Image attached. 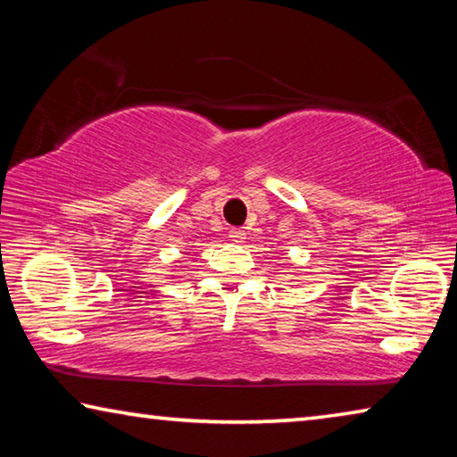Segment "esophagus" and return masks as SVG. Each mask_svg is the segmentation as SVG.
<instances>
[{
  "instance_id": "obj_1",
  "label": "esophagus",
  "mask_w": 457,
  "mask_h": 457,
  "mask_svg": "<svg viewBox=\"0 0 457 457\" xmlns=\"http://www.w3.org/2000/svg\"><path fill=\"white\" fill-rule=\"evenodd\" d=\"M229 237L234 239V242H244L245 239V231L242 228H231L229 229Z\"/></svg>"
}]
</instances>
